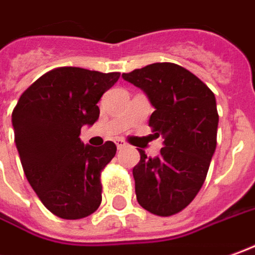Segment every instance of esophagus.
<instances>
[{"label":"esophagus","mask_w":255,"mask_h":255,"mask_svg":"<svg viewBox=\"0 0 255 255\" xmlns=\"http://www.w3.org/2000/svg\"><path fill=\"white\" fill-rule=\"evenodd\" d=\"M115 144H117L118 150H122L124 147H126V141L122 138H118V140H115Z\"/></svg>","instance_id":"esophagus-1"}]
</instances>
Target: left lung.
I'll return each instance as SVG.
<instances>
[{
	"mask_svg": "<svg viewBox=\"0 0 255 255\" xmlns=\"http://www.w3.org/2000/svg\"><path fill=\"white\" fill-rule=\"evenodd\" d=\"M122 77L147 94L155 108L148 122L152 137L164 138L158 157L138 150L136 197L151 214L171 217L190 204L204 183L217 147L215 96L196 75L171 62L147 65Z\"/></svg>",
	"mask_w": 255,
	"mask_h": 255,
	"instance_id": "obj_1",
	"label": "left lung"
}]
</instances>
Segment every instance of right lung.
<instances>
[{
    "label": "right lung",
    "instance_id": "right-lung-1",
    "mask_svg": "<svg viewBox=\"0 0 255 255\" xmlns=\"http://www.w3.org/2000/svg\"><path fill=\"white\" fill-rule=\"evenodd\" d=\"M119 76V72L57 68L38 77L13 108L24 175L45 208L59 218H86L101 204L100 176L117 145H84L79 136L82 126L97 121V103Z\"/></svg>",
    "mask_w": 255,
    "mask_h": 255
}]
</instances>
